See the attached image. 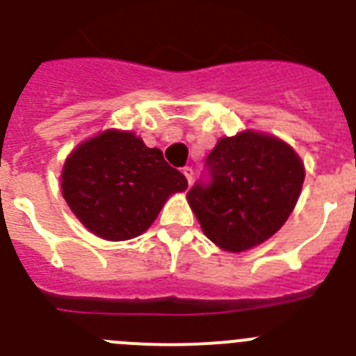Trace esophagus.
I'll return each instance as SVG.
<instances>
[{
	"instance_id": "1",
	"label": "esophagus",
	"mask_w": 356,
	"mask_h": 356,
	"mask_svg": "<svg viewBox=\"0 0 356 356\" xmlns=\"http://www.w3.org/2000/svg\"><path fill=\"white\" fill-rule=\"evenodd\" d=\"M182 174H184V177L188 179V184H191V182H193V168L184 167L182 168Z\"/></svg>"
}]
</instances>
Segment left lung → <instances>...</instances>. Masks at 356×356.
<instances>
[{
	"label": "left lung",
	"mask_w": 356,
	"mask_h": 356,
	"mask_svg": "<svg viewBox=\"0 0 356 356\" xmlns=\"http://www.w3.org/2000/svg\"><path fill=\"white\" fill-rule=\"evenodd\" d=\"M205 165L211 181L186 198L207 238L230 253L268 241L286 223L305 177L291 145L254 129L219 138Z\"/></svg>",
	"instance_id": "obj_1"
}]
</instances>
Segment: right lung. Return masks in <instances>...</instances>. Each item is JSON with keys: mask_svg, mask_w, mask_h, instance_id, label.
Segmentation results:
<instances>
[{"mask_svg": "<svg viewBox=\"0 0 356 356\" xmlns=\"http://www.w3.org/2000/svg\"><path fill=\"white\" fill-rule=\"evenodd\" d=\"M61 193L91 234L129 241L144 234L188 181L158 147L133 131L105 129L73 149L61 172Z\"/></svg>", "mask_w": 356, "mask_h": 356, "instance_id": "1", "label": "right lung"}]
</instances>
